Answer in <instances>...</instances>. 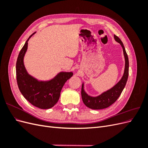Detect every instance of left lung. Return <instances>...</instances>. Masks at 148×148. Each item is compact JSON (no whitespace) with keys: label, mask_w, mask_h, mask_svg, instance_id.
Returning a JSON list of instances; mask_svg holds the SVG:
<instances>
[{"label":"left lung","mask_w":148,"mask_h":148,"mask_svg":"<svg viewBox=\"0 0 148 148\" xmlns=\"http://www.w3.org/2000/svg\"><path fill=\"white\" fill-rule=\"evenodd\" d=\"M114 39L117 42L120 44L123 48V54L125 60V71L123 77L120 80V82L109 90L103 92L102 95L97 97H91L88 96L85 92L83 88V84L82 87V97L84 104L88 107L92 109H103L109 107L117 100L121 93L126 85L128 77V71H129V62L127 53L125 51L123 44L120 39L114 35Z\"/></svg>","instance_id":"obj_1"}]
</instances>
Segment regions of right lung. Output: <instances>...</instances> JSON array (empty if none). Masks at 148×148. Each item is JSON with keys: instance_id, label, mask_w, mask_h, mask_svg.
<instances>
[{"instance_id": "1", "label": "right lung", "mask_w": 148, "mask_h": 148, "mask_svg": "<svg viewBox=\"0 0 148 148\" xmlns=\"http://www.w3.org/2000/svg\"><path fill=\"white\" fill-rule=\"evenodd\" d=\"M22 47L18 56L16 64V75L18 86L25 99L31 104L39 109L51 108L59 101L62 88L71 77L72 72H60L49 82H39L28 74L24 64L23 57L28 48L29 39Z\"/></svg>"}]
</instances>
